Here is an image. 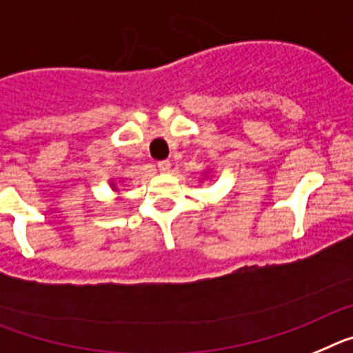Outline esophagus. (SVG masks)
Returning a JSON list of instances; mask_svg holds the SVG:
<instances>
[{
  "label": "esophagus",
  "mask_w": 353,
  "mask_h": 353,
  "mask_svg": "<svg viewBox=\"0 0 353 353\" xmlns=\"http://www.w3.org/2000/svg\"><path fill=\"white\" fill-rule=\"evenodd\" d=\"M170 161H168V159H161V161H158V165H156V167H158V170L159 172H168V170H170Z\"/></svg>",
  "instance_id": "1"
}]
</instances>
